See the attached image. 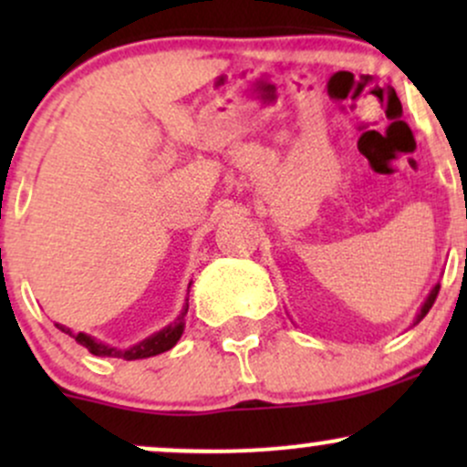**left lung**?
Listing matches in <instances>:
<instances>
[{
    "mask_svg": "<svg viewBox=\"0 0 467 467\" xmlns=\"http://www.w3.org/2000/svg\"><path fill=\"white\" fill-rule=\"evenodd\" d=\"M437 294H439V283L435 287L431 289V294H428V298L426 301H423V305H421V309H420V314H417V318L412 320V325H417L420 323V320L423 318V316H426L428 312H431V307H432V303H435V298H437Z\"/></svg>",
    "mask_w": 467,
    "mask_h": 467,
    "instance_id": "1",
    "label": "left lung"
}]
</instances>
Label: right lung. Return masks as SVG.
I'll return each mask as SVG.
<instances>
[{"label": "right lung", "instance_id": "right-lung-1", "mask_svg": "<svg viewBox=\"0 0 467 467\" xmlns=\"http://www.w3.org/2000/svg\"><path fill=\"white\" fill-rule=\"evenodd\" d=\"M191 287V283H189ZM186 312H189V298H186L184 307H182V312L178 318L173 320V323H169L166 327H162L160 331H155L149 337H144V340L138 342V345L130 347V349H118V347H111L107 345V342H100L96 340L94 336L89 334H83V331H78V334H74L72 329L61 323H55L57 329H61L63 334L72 336L74 340L78 342L80 347H85L89 353H94V356H100V358H125V360H144V358H151V356H158V353H164L169 349H173L175 345H178V340L184 334V318H186Z\"/></svg>", "mask_w": 467, "mask_h": 467}]
</instances>
